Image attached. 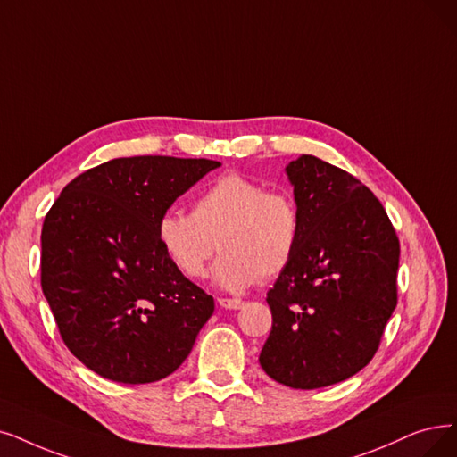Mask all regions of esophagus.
<instances>
[{"mask_svg": "<svg viewBox=\"0 0 457 457\" xmlns=\"http://www.w3.org/2000/svg\"><path fill=\"white\" fill-rule=\"evenodd\" d=\"M217 302H219V305L225 307V309H242L244 307V302L236 300V298H219Z\"/></svg>", "mask_w": 457, "mask_h": 457, "instance_id": "34e87169", "label": "esophagus"}]
</instances>
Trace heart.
I'll list each match as a JSON object with an SVG mask.
<instances>
[{
  "label": "heart",
  "mask_w": 457,
  "mask_h": 457,
  "mask_svg": "<svg viewBox=\"0 0 457 457\" xmlns=\"http://www.w3.org/2000/svg\"><path fill=\"white\" fill-rule=\"evenodd\" d=\"M302 236V210L287 191H268L242 174L215 179L195 200L193 212L169 210L157 221V242L181 276H204L219 247L213 281L232 292L279 276Z\"/></svg>",
  "instance_id": "obj_1"
}]
</instances>
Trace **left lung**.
I'll list each match as a JSON object with an SVG mask.
<instances>
[{
    "label": "left lung",
    "instance_id": "1",
    "mask_svg": "<svg viewBox=\"0 0 457 457\" xmlns=\"http://www.w3.org/2000/svg\"><path fill=\"white\" fill-rule=\"evenodd\" d=\"M285 170L302 236L268 290L273 322L259 361L281 385L313 390L375 356L397 303L399 240L378 198L349 172L315 155Z\"/></svg>",
    "mask_w": 457,
    "mask_h": 457
}]
</instances>
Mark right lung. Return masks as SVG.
Here are the masks:
<instances>
[{"instance_id":"right-lung-1","label":"right lung","mask_w":457,"mask_h":457,"mask_svg":"<svg viewBox=\"0 0 457 457\" xmlns=\"http://www.w3.org/2000/svg\"><path fill=\"white\" fill-rule=\"evenodd\" d=\"M221 167L210 159L106 161L65 186L45 217L41 287L67 349L123 385L174 373L213 313V298L167 261L157 221Z\"/></svg>"}]
</instances>
